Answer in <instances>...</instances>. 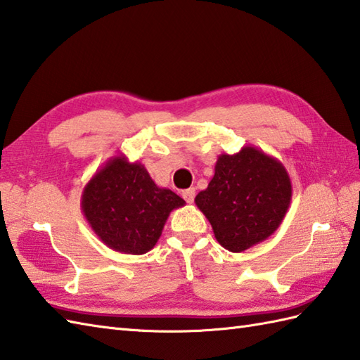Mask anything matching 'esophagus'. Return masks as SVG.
Here are the masks:
<instances>
[{"label":"esophagus","instance_id":"obj_1","mask_svg":"<svg viewBox=\"0 0 360 360\" xmlns=\"http://www.w3.org/2000/svg\"><path fill=\"white\" fill-rule=\"evenodd\" d=\"M181 195H183V198H185V200L188 202V203H193L194 202V197H195V189L194 188H189V189H185L181 193Z\"/></svg>","mask_w":360,"mask_h":360}]
</instances>
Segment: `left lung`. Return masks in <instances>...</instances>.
Segmentation results:
<instances>
[{
	"mask_svg": "<svg viewBox=\"0 0 360 360\" xmlns=\"http://www.w3.org/2000/svg\"><path fill=\"white\" fill-rule=\"evenodd\" d=\"M292 197L288 171L273 155L252 145L237 154H220L214 177L195 195L217 242L243 252L273 236Z\"/></svg>",
	"mask_w": 360,
	"mask_h": 360,
	"instance_id": "obj_1",
	"label": "left lung"
}]
</instances>
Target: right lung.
<instances>
[{
	"label": "right lung",
	"instance_id": "right-lung-1",
	"mask_svg": "<svg viewBox=\"0 0 360 360\" xmlns=\"http://www.w3.org/2000/svg\"><path fill=\"white\" fill-rule=\"evenodd\" d=\"M185 205L171 189L157 186L145 165L123 154L98 167L82 193L83 215L100 242L132 255L153 250L169 214Z\"/></svg>",
	"mask_w": 360,
	"mask_h": 360
}]
</instances>
